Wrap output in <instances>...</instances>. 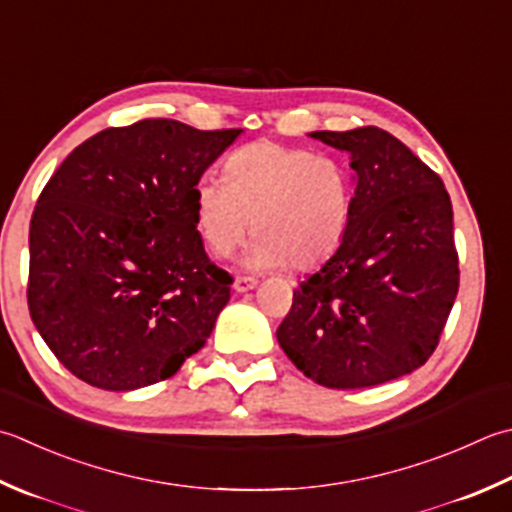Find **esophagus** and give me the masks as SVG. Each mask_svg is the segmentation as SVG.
<instances>
[{"mask_svg":"<svg viewBox=\"0 0 512 512\" xmlns=\"http://www.w3.org/2000/svg\"><path fill=\"white\" fill-rule=\"evenodd\" d=\"M235 290L237 293H246V290H253L257 286V279L255 277H246V275H239L235 279Z\"/></svg>","mask_w":512,"mask_h":512,"instance_id":"1","label":"esophagus"}]
</instances>
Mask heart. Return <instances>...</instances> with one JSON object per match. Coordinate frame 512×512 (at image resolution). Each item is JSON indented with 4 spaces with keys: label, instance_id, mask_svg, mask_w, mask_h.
I'll list each match as a JSON object with an SVG mask.
<instances>
[{
    "label": "heart",
    "instance_id": "b5f03b06",
    "mask_svg": "<svg viewBox=\"0 0 512 512\" xmlns=\"http://www.w3.org/2000/svg\"><path fill=\"white\" fill-rule=\"evenodd\" d=\"M199 235L226 257L244 242L253 219L250 262L308 270L344 242L353 213V179L337 157L277 142L237 148L224 179L204 175L193 188Z\"/></svg>",
    "mask_w": 512,
    "mask_h": 512
}]
</instances>
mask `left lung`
Wrapping results in <instances>:
<instances>
[{
    "label": "left lung",
    "mask_w": 512,
    "mask_h": 512,
    "mask_svg": "<svg viewBox=\"0 0 512 512\" xmlns=\"http://www.w3.org/2000/svg\"><path fill=\"white\" fill-rule=\"evenodd\" d=\"M310 137L350 153L344 242L293 293L277 342L326 388H368L435 353L459 288L453 204L435 170L377 126Z\"/></svg>",
    "instance_id": "obj_1"
}]
</instances>
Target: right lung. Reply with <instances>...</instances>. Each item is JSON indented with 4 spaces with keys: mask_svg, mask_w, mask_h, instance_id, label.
Listing matches in <instances>:
<instances>
[{
    "mask_svg": "<svg viewBox=\"0 0 512 512\" xmlns=\"http://www.w3.org/2000/svg\"><path fill=\"white\" fill-rule=\"evenodd\" d=\"M239 133L142 119L86 139L48 179L30 219L28 310L82 382H164L213 333L233 277L206 255L193 188Z\"/></svg>",
    "mask_w": 512,
    "mask_h": 512,
    "instance_id": "add662e5",
    "label": "right lung"
}]
</instances>
